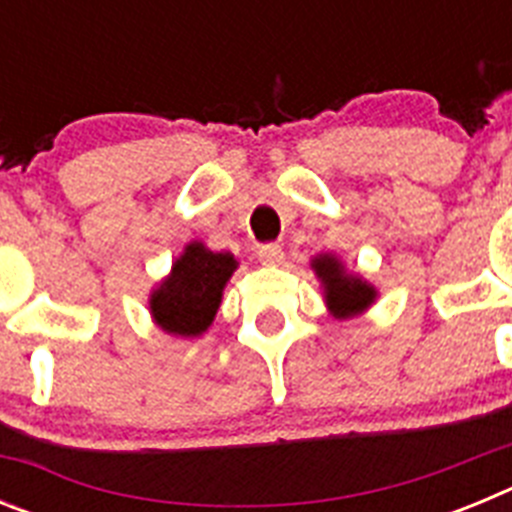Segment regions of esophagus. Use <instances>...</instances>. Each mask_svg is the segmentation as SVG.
<instances>
[{"label":"esophagus","mask_w":512,"mask_h":512,"mask_svg":"<svg viewBox=\"0 0 512 512\" xmlns=\"http://www.w3.org/2000/svg\"><path fill=\"white\" fill-rule=\"evenodd\" d=\"M259 259L264 261V264H279V261L284 259V251L279 243H264V246H259Z\"/></svg>","instance_id":"1"}]
</instances>
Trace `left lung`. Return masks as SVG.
Returning <instances> with one entry per match:
<instances>
[{
  "label": "left lung",
  "mask_w": 512,
  "mask_h": 512,
  "mask_svg": "<svg viewBox=\"0 0 512 512\" xmlns=\"http://www.w3.org/2000/svg\"><path fill=\"white\" fill-rule=\"evenodd\" d=\"M312 269L325 287V300L336 318H348L354 312H361L374 302V287L361 282L359 277L346 274L341 261L333 256H318L312 261Z\"/></svg>",
  "instance_id": "1"
}]
</instances>
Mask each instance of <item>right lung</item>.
<instances>
[{"label": "right lung", "instance_id": "right-lung-1", "mask_svg": "<svg viewBox=\"0 0 512 512\" xmlns=\"http://www.w3.org/2000/svg\"><path fill=\"white\" fill-rule=\"evenodd\" d=\"M233 253H215L202 243L187 246L171 269V277L153 292L156 323L174 336H200L215 318L223 287L235 271Z\"/></svg>", "mask_w": 512, "mask_h": 512}]
</instances>
